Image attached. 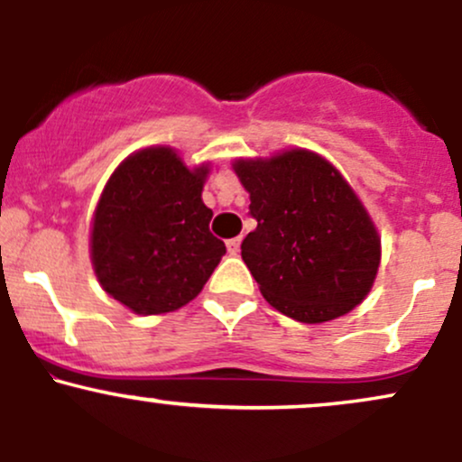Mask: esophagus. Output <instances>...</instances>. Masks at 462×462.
I'll use <instances>...</instances> for the list:
<instances>
[{"instance_id": "1", "label": "esophagus", "mask_w": 462, "mask_h": 462, "mask_svg": "<svg viewBox=\"0 0 462 462\" xmlns=\"http://www.w3.org/2000/svg\"><path fill=\"white\" fill-rule=\"evenodd\" d=\"M226 245H227V252H230L232 256H236V254H238V249H241V236H235V238H230V241H227Z\"/></svg>"}]
</instances>
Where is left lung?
<instances>
[{
    "label": "left lung",
    "mask_w": 462,
    "mask_h": 462,
    "mask_svg": "<svg viewBox=\"0 0 462 462\" xmlns=\"http://www.w3.org/2000/svg\"><path fill=\"white\" fill-rule=\"evenodd\" d=\"M258 221L241 256L263 298L301 323L337 319L367 298L380 236L352 187L309 150L236 161Z\"/></svg>",
    "instance_id": "1"
}]
</instances>
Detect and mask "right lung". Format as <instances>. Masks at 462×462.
I'll return each mask as SVG.
<instances>
[{"instance_id":"1","label":"right lung","mask_w":462,"mask_h":462,"mask_svg":"<svg viewBox=\"0 0 462 462\" xmlns=\"http://www.w3.org/2000/svg\"><path fill=\"white\" fill-rule=\"evenodd\" d=\"M206 176V164L190 171L171 147H147L106 184L93 217V269L106 293L136 315L182 309L226 254L201 201Z\"/></svg>"}]
</instances>
